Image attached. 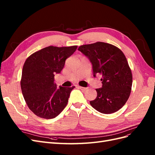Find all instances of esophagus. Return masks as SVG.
<instances>
[{"mask_svg": "<svg viewBox=\"0 0 155 155\" xmlns=\"http://www.w3.org/2000/svg\"><path fill=\"white\" fill-rule=\"evenodd\" d=\"M78 88H80L81 90L84 91H86L87 89V88H86V87H80V86H79V87H78Z\"/></svg>", "mask_w": 155, "mask_h": 155, "instance_id": "34e87169", "label": "esophagus"}]
</instances>
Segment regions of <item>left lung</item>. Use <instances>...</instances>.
<instances>
[{"mask_svg": "<svg viewBox=\"0 0 155 155\" xmlns=\"http://www.w3.org/2000/svg\"><path fill=\"white\" fill-rule=\"evenodd\" d=\"M78 50L92 65L93 76H102L101 88H96L97 97L91 106L103 114H111L122 107L130 96L133 76L125 55L109 43L97 42L79 46Z\"/></svg>", "mask_w": 155, "mask_h": 155, "instance_id": "8db88e82", "label": "left lung"}]
</instances>
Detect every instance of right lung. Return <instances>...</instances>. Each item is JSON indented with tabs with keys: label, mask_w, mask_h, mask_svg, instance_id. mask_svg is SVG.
<instances>
[{
	"label": "right lung",
	"mask_w": 155,
	"mask_h": 155,
	"mask_svg": "<svg viewBox=\"0 0 155 155\" xmlns=\"http://www.w3.org/2000/svg\"><path fill=\"white\" fill-rule=\"evenodd\" d=\"M77 46H50L31 54L24 64L21 87L29 109L40 118H54L68 104L75 87L57 88L55 74H60L65 60L72 55Z\"/></svg>",
	"instance_id": "obj_1"
}]
</instances>
